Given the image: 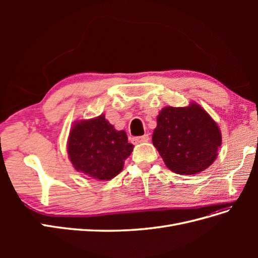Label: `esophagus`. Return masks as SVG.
<instances>
[{
	"label": "esophagus",
	"mask_w": 258,
	"mask_h": 258,
	"mask_svg": "<svg viewBox=\"0 0 258 258\" xmlns=\"http://www.w3.org/2000/svg\"><path fill=\"white\" fill-rule=\"evenodd\" d=\"M148 140H150V137H148V135H144L142 137H137L135 138V141L137 143H144V142H147Z\"/></svg>",
	"instance_id": "esophagus-1"
}]
</instances>
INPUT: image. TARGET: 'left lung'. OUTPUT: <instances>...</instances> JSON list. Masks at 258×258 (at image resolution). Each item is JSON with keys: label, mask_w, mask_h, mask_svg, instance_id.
Returning a JSON list of instances; mask_svg holds the SVG:
<instances>
[{"label": "left lung", "mask_w": 258, "mask_h": 258, "mask_svg": "<svg viewBox=\"0 0 258 258\" xmlns=\"http://www.w3.org/2000/svg\"><path fill=\"white\" fill-rule=\"evenodd\" d=\"M153 144L174 173L197 174L217 157L222 134L217 123L199 104L166 106L157 116Z\"/></svg>", "instance_id": "8db88e82"}]
</instances>
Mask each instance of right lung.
<instances>
[{"instance_id":"obj_1","label":"right lung","mask_w":258,"mask_h":258,"mask_svg":"<svg viewBox=\"0 0 258 258\" xmlns=\"http://www.w3.org/2000/svg\"><path fill=\"white\" fill-rule=\"evenodd\" d=\"M134 150L123 130L117 131L102 114L75 121L70 131L68 155L76 171L99 181L118 174Z\"/></svg>"}]
</instances>
